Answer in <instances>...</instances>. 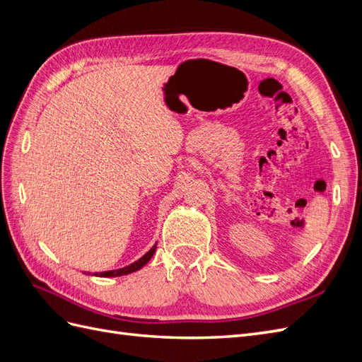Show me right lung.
<instances>
[{
	"label": "right lung",
	"mask_w": 362,
	"mask_h": 362,
	"mask_svg": "<svg viewBox=\"0 0 362 362\" xmlns=\"http://www.w3.org/2000/svg\"><path fill=\"white\" fill-rule=\"evenodd\" d=\"M156 249H157V243H156L154 246H152L144 257L139 258L137 261H134L133 264L125 266V267H122V269H116V270H108V272H101V273H93V276H101V278H115V276L129 275V273L137 272V270H140V269L144 267V266H146L148 262H149V259L152 258V255L156 254ZM87 275H90V273H87Z\"/></svg>",
	"instance_id": "add662e5"
}]
</instances>
